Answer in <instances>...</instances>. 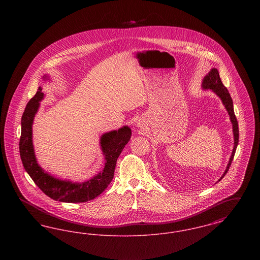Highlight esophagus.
Instances as JSON below:
<instances>
[{
	"label": "esophagus",
	"instance_id": "obj_1",
	"mask_svg": "<svg viewBox=\"0 0 260 260\" xmlns=\"http://www.w3.org/2000/svg\"><path fill=\"white\" fill-rule=\"evenodd\" d=\"M136 124H137V127H142L143 126V124L141 122H138V123H136Z\"/></svg>",
	"mask_w": 260,
	"mask_h": 260
}]
</instances>
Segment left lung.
I'll list each match as a JSON object with an SVG mask.
<instances>
[{
    "label": "left lung",
    "mask_w": 260,
    "mask_h": 260,
    "mask_svg": "<svg viewBox=\"0 0 260 260\" xmlns=\"http://www.w3.org/2000/svg\"><path fill=\"white\" fill-rule=\"evenodd\" d=\"M202 88L205 90L210 89L212 90L219 99H221L222 104L226 109V111L228 112V115L230 117V121L232 123V128H233V136H234V147L232 150V154L230 156L229 161L227 164L226 170L223 173L222 176L218 179V181H220L223 177L225 176V174L228 172L231 162L234 159V155H235L236 149L239 143V126H238V121L236 118L235 113H234V107H233V100L230 96V93L228 91V89L223 86L221 79L219 77L218 70L216 68H212L210 69V72L205 76V78L203 79V83H202Z\"/></svg>",
    "instance_id": "8db88e82"
}]
</instances>
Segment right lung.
Instances as JSON below:
<instances>
[{
	"instance_id": "obj_1",
	"label": "right lung",
	"mask_w": 260,
	"mask_h": 260,
	"mask_svg": "<svg viewBox=\"0 0 260 260\" xmlns=\"http://www.w3.org/2000/svg\"><path fill=\"white\" fill-rule=\"evenodd\" d=\"M43 80H50L49 75H44ZM45 94L42 87H39L36 94L29 100L21 118V136L19 141V153L25 171L33 179L35 184L50 198L64 203H85L100 195L114 177L117 159L124 146L129 141L132 129L124 125L118 131H111L100 137V148L104 156V169L85 182H73L57 178L47 173L38 164L33 145L32 126L37 114L40 102Z\"/></svg>"
}]
</instances>
